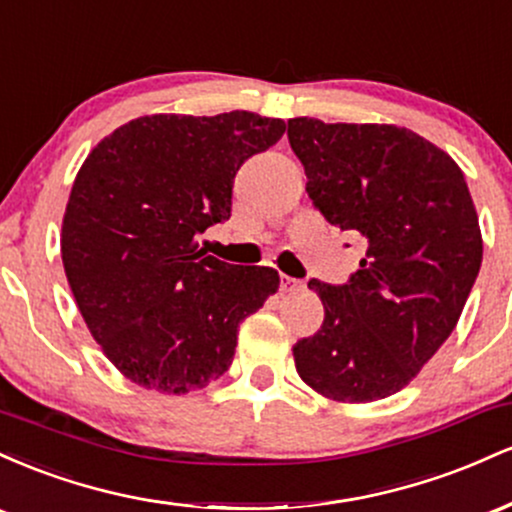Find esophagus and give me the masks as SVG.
I'll return each mask as SVG.
<instances>
[{
  "label": "esophagus",
  "instance_id": "34e87169",
  "mask_svg": "<svg viewBox=\"0 0 512 512\" xmlns=\"http://www.w3.org/2000/svg\"><path fill=\"white\" fill-rule=\"evenodd\" d=\"M301 281L298 279H293V276H286V274H281V291H298L301 289Z\"/></svg>",
  "mask_w": 512,
  "mask_h": 512
}]
</instances>
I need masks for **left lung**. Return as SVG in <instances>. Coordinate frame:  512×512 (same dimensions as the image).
I'll return each instance as SVG.
<instances>
[{"instance_id": "obj_1", "label": "left lung", "mask_w": 512, "mask_h": 512, "mask_svg": "<svg viewBox=\"0 0 512 512\" xmlns=\"http://www.w3.org/2000/svg\"><path fill=\"white\" fill-rule=\"evenodd\" d=\"M289 144L320 214L366 240L346 284L308 281L325 322L293 346L296 370L334 402L385 399L460 320L484 252L472 195L460 166L407 127L293 117Z\"/></svg>"}]
</instances>
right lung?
<instances>
[{
	"mask_svg": "<svg viewBox=\"0 0 512 512\" xmlns=\"http://www.w3.org/2000/svg\"><path fill=\"white\" fill-rule=\"evenodd\" d=\"M284 132L248 110L144 115L88 154L62 219V264L88 332L127 380L187 395L231 366L240 322L279 274L216 260L197 236L231 216L238 168Z\"/></svg>",
	"mask_w": 512,
	"mask_h": 512,
	"instance_id": "add662e5",
	"label": "right lung"
}]
</instances>
